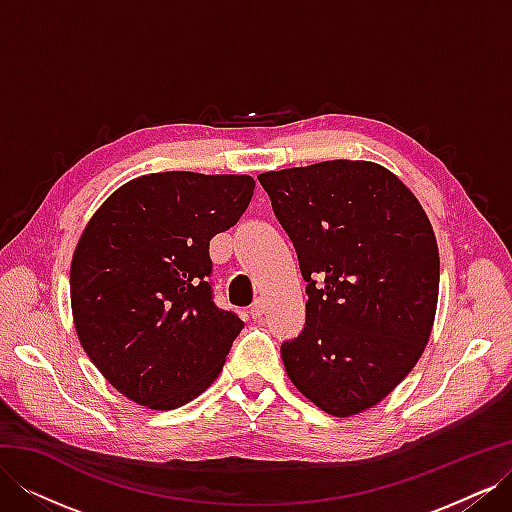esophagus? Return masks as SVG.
<instances>
[{
	"label": "esophagus",
	"instance_id": "obj_1",
	"mask_svg": "<svg viewBox=\"0 0 512 512\" xmlns=\"http://www.w3.org/2000/svg\"><path fill=\"white\" fill-rule=\"evenodd\" d=\"M250 314H252V318H260L262 314H265V301L256 299V301L250 305Z\"/></svg>",
	"mask_w": 512,
	"mask_h": 512
}]
</instances>
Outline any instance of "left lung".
<instances>
[{"label":"left lung","mask_w":512,"mask_h":512,"mask_svg":"<svg viewBox=\"0 0 512 512\" xmlns=\"http://www.w3.org/2000/svg\"><path fill=\"white\" fill-rule=\"evenodd\" d=\"M307 282L303 333L282 346L290 382L331 416L374 408L429 342L440 256L408 185L365 160L258 175Z\"/></svg>","instance_id":"left-lung-1"}]
</instances>
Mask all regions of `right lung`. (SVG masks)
Listing matches in <instances>:
<instances>
[{"mask_svg": "<svg viewBox=\"0 0 512 512\" xmlns=\"http://www.w3.org/2000/svg\"><path fill=\"white\" fill-rule=\"evenodd\" d=\"M250 175L151 173L91 215L70 265L76 335L138 406L175 410L220 376L243 322L215 307L209 241L235 226Z\"/></svg>", "mask_w": 512, "mask_h": 512, "instance_id": "right-lung-1", "label": "right lung"}]
</instances>
